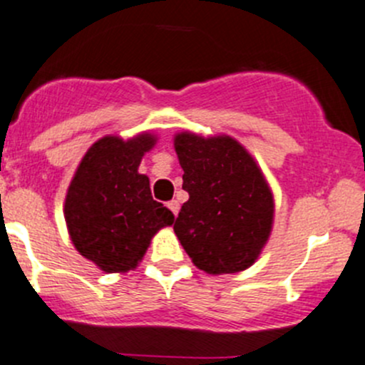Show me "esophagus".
Returning a JSON list of instances; mask_svg holds the SVG:
<instances>
[{"label": "esophagus", "mask_w": 365, "mask_h": 365, "mask_svg": "<svg viewBox=\"0 0 365 365\" xmlns=\"http://www.w3.org/2000/svg\"><path fill=\"white\" fill-rule=\"evenodd\" d=\"M168 208H169V210L173 212V214L178 215V212H180V203H178V201H176V200L169 201V203H168Z\"/></svg>", "instance_id": "1"}]
</instances>
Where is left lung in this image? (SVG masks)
<instances>
[{
  "label": "left lung",
  "mask_w": 365,
  "mask_h": 365,
  "mask_svg": "<svg viewBox=\"0 0 365 365\" xmlns=\"http://www.w3.org/2000/svg\"><path fill=\"white\" fill-rule=\"evenodd\" d=\"M189 200L175 233L192 264L208 274L251 267L267 244L274 197L253 155L233 137L175 135Z\"/></svg>",
  "instance_id": "8db88e82"
}]
</instances>
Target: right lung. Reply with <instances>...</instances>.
I'll return each mask as SVG.
<instances>
[{
  "label": "right lung",
  "mask_w": 365,
  "mask_h": 365,
  "mask_svg": "<svg viewBox=\"0 0 365 365\" xmlns=\"http://www.w3.org/2000/svg\"><path fill=\"white\" fill-rule=\"evenodd\" d=\"M157 135L130 139L105 135L88 148L66 194L63 217L78 253L105 272H128L139 265L158 230L175 215L153 200L150 178L140 175L144 155Z\"/></svg>",
  "instance_id": "obj_1"
}]
</instances>
